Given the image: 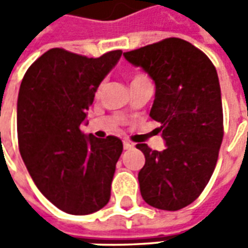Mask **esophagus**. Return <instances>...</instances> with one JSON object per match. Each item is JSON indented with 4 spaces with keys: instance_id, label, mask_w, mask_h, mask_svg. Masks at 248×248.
Returning a JSON list of instances; mask_svg holds the SVG:
<instances>
[{
    "instance_id": "obj_1",
    "label": "esophagus",
    "mask_w": 248,
    "mask_h": 248,
    "mask_svg": "<svg viewBox=\"0 0 248 248\" xmlns=\"http://www.w3.org/2000/svg\"><path fill=\"white\" fill-rule=\"evenodd\" d=\"M134 147V145L131 143V142H129V140H124V150H131Z\"/></svg>"
}]
</instances>
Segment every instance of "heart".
<instances>
[{
    "mask_svg": "<svg viewBox=\"0 0 248 248\" xmlns=\"http://www.w3.org/2000/svg\"><path fill=\"white\" fill-rule=\"evenodd\" d=\"M146 78H147V77H146V74H143L142 71H135V73H133V76H131V85L135 83V82H140L142 81V79H146ZM101 87L102 86H99L98 92L101 90Z\"/></svg>",
    "mask_w": 248,
    "mask_h": 248,
    "instance_id": "heart-1",
    "label": "heart"
}]
</instances>
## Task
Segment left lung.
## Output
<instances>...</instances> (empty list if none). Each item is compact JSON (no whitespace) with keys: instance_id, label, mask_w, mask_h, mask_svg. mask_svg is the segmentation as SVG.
<instances>
[{"instance_id":"8db88e82","label":"left lung","mask_w":248,"mask_h":248,"mask_svg":"<svg viewBox=\"0 0 248 248\" xmlns=\"http://www.w3.org/2000/svg\"><path fill=\"white\" fill-rule=\"evenodd\" d=\"M124 56L155 82L150 117L166 140L163 151L137 145L146 159L140 195L153 207L177 211L202 194L218 161L224 131L217 69L202 50L175 37Z\"/></svg>"}]
</instances>
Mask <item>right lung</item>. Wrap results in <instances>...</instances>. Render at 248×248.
<instances>
[{
    "label": "right lung",
    "instance_id": "add662e5",
    "mask_svg": "<svg viewBox=\"0 0 248 248\" xmlns=\"http://www.w3.org/2000/svg\"><path fill=\"white\" fill-rule=\"evenodd\" d=\"M122 50L98 58L50 49L25 73L17 102L18 149L30 177L56 207L73 215L108 204L119 138H95L81 124L105 76Z\"/></svg>",
    "mask_w": 248,
    "mask_h": 248
}]
</instances>
